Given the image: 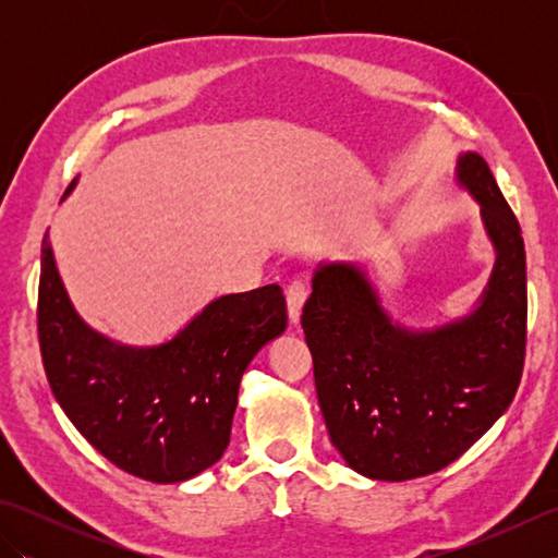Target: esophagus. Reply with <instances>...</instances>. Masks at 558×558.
<instances>
[{
  "label": "esophagus",
  "mask_w": 558,
  "mask_h": 558,
  "mask_svg": "<svg viewBox=\"0 0 558 558\" xmlns=\"http://www.w3.org/2000/svg\"><path fill=\"white\" fill-rule=\"evenodd\" d=\"M306 294H310V290H306V282H304V280L290 282L288 290H286L288 314H290V322H292V324L300 322V314H302V306H304V302H306Z\"/></svg>",
  "instance_id": "esophagus-1"
}]
</instances>
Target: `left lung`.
<instances>
[{"label": "left lung", "instance_id": "obj_1", "mask_svg": "<svg viewBox=\"0 0 558 558\" xmlns=\"http://www.w3.org/2000/svg\"><path fill=\"white\" fill-rule=\"evenodd\" d=\"M458 184L480 204L496 260L480 304L432 330L396 324L364 270L322 264L302 328L328 436L369 480L405 482L458 460L501 417L525 364V244L489 165L458 158Z\"/></svg>", "mask_w": 558, "mask_h": 558}]
</instances>
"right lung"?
<instances>
[{"instance_id":"1","label":"right lung","mask_w":558,"mask_h":558,"mask_svg":"<svg viewBox=\"0 0 558 558\" xmlns=\"http://www.w3.org/2000/svg\"><path fill=\"white\" fill-rule=\"evenodd\" d=\"M286 326L282 288L266 286L213 300L162 345H122L76 314L43 240L38 338L47 381L83 438L134 477L174 484L216 465L230 444L242 374Z\"/></svg>"}]
</instances>
